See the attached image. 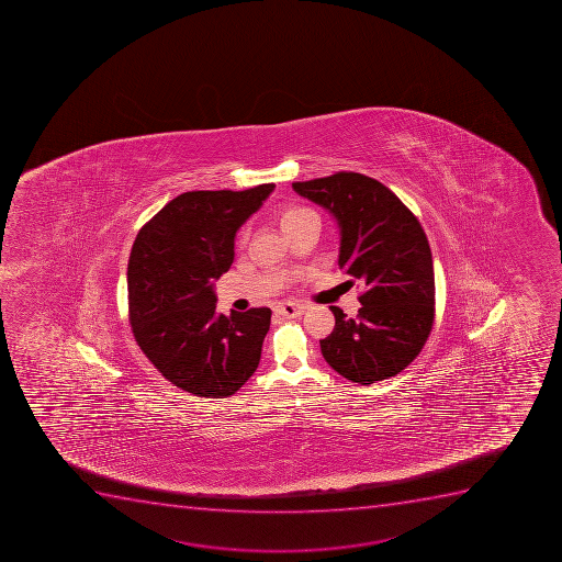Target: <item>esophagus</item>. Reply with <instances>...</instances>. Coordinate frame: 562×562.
Wrapping results in <instances>:
<instances>
[{"mask_svg":"<svg viewBox=\"0 0 562 562\" xmlns=\"http://www.w3.org/2000/svg\"><path fill=\"white\" fill-rule=\"evenodd\" d=\"M304 310H306V306L296 304V302H284V304H280V306L277 307L278 315H282V317L285 318L301 317Z\"/></svg>","mask_w":562,"mask_h":562,"instance_id":"1","label":"esophagus"}]
</instances>
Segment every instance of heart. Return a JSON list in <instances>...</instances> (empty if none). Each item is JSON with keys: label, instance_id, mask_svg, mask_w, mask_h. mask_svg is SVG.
I'll return each instance as SVG.
<instances>
[{"label": "heart", "instance_id": "1", "mask_svg": "<svg viewBox=\"0 0 562 562\" xmlns=\"http://www.w3.org/2000/svg\"><path fill=\"white\" fill-rule=\"evenodd\" d=\"M317 216L312 209L302 205L288 206L282 214H280V227L285 228L291 223L301 222L304 217Z\"/></svg>", "mask_w": 562, "mask_h": 562}]
</instances>
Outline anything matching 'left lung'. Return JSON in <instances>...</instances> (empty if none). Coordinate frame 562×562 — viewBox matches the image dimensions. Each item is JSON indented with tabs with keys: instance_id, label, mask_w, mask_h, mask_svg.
I'll use <instances>...</instances> for the list:
<instances>
[{
	"instance_id": "obj_1",
	"label": "left lung",
	"mask_w": 562,
	"mask_h": 562,
	"mask_svg": "<svg viewBox=\"0 0 562 562\" xmlns=\"http://www.w3.org/2000/svg\"><path fill=\"white\" fill-rule=\"evenodd\" d=\"M296 194L337 220L339 267L359 280L362 307L321 340L324 359L351 383L394 378L427 342L434 323L432 252L422 223L378 179L337 172L293 183Z\"/></svg>"
}]
</instances>
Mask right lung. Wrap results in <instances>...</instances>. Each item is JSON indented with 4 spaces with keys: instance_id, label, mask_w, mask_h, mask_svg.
Instances as JSON below:
<instances>
[{
    "instance_id": "add662e5",
    "label": "right lung",
    "mask_w": 562,
    "mask_h": 562,
    "mask_svg": "<svg viewBox=\"0 0 562 562\" xmlns=\"http://www.w3.org/2000/svg\"><path fill=\"white\" fill-rule=\"evenodd\" d=\"M274 190H194L140 228L128 261L130 323L148 361L198 397L236 394L260 362L269 307L217 315L214 280L231 269L234 238Z\"/></svg>"
}]
</instances>
